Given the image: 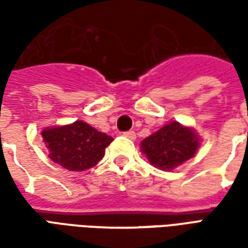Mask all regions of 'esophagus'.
Returning <instances> with one entry per match:
<instances>
[{
	"label": "esophagus",
	"mask_w": 248,
	"mask_h": 248,
	"mask_svg": "<svg viewBox=\"0 0 248 248\" xmlns=\"http://www.w3.org/2000/svg\"><path fill=\"white\" fill-rule=\"evenodd\" d=\"M124 135L126 138H129V140H135V137H137L134 131H131V130H130V131H124Z\"/></svg>",
	"instance_id": "34e87169"
}]
</instances>
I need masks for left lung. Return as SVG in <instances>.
I'll use <instances>...</instances> for the list:
<instances>
[{
    "label": "left lung",
    "instance_id": "left-lung-1",
    "mask_svg": "<svg viewBox=\"0 0 248 248\" xmlns=\"http://www.w3.org/2000/svg\"><path fill=\"white\" fill-rule=\"evenodd\" d=\"M199 140L195 133L178 122L163 126L140 143L153 166L161 170H172L195 155Z\"/></svg>",
    "mask_w": 248,
    "mask_h": 248
}]
</instances>
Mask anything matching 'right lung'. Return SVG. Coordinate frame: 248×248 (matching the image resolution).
I'll return each mask as SVG.
<instances>
[{
	"mask_svg": "<svg viewBox=\"0 0 248 248\" xmlns=\"http://www.w3.org/2000/svg\"><path fill=\"white\" fill-rule=\"evenodd\" d=\"M42 137L49 149V158L70 171H83L94 167L105 155L113 138L82 121L45 129Z\"/></svg>",
	"mask_w": 248,
	"mask_h": 248,
	"instance_id": "1",
	"label": "right lung"
}]
</instances>
